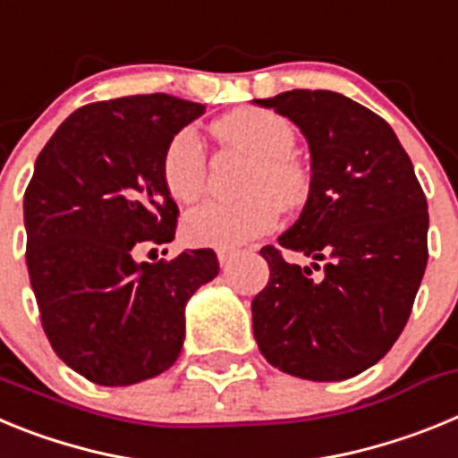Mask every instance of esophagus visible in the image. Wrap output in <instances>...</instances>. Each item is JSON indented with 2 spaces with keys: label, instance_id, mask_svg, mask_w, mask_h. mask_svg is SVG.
I'll use <instances>...</instances> for the list:
<instances>
[{
  "label": "esophagus",
  "instance_id": "obj_1",
  "mask_svg": "<svg viewBox=\"0 0 458 458\" xmlns=\"http://www.w3.org/2000/svg\"><path fill=\"white\" fill-rule=\"evenodd\" d=\"M233 257H236V252H233V250H217V261H220L222 268H226V266L232 264Z\"/></svg>",
  "mask_w": 458,
  "mask_h": 458
}]
</instances>
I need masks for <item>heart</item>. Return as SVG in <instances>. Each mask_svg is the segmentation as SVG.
Here are the masks:
<instances>
[{
	"label": "heart",
	"instance_id": "1",
	"mask_svg": "<svg viewBox=\"0 0 458 458\" xmlns=\"http://www.w3.org/2000/svg\"><path fill=\"white\" fill-rule=\"evenodd\" d=\"M216 131L225 140L257 157L248 181V197L238 201H204L183 220V236L201 248H238L277 225L282 204H293L305 190V176L291 160L295 132L284 116L268 109L242 107L222 116ZM163 181L179 201L199 199L206 188V144L188 125L167 141L163 153Z\"/></svg>",
	"mask_w": 458,
	"mask_h": 458
}]
</instances>
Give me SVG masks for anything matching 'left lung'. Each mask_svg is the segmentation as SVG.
I'll list each match as a JSON object with an SVG mask.
<instances>
[{
    "label": "left lung",
    "mask_w": 458,
    "mask_h": 458,
    "mask_svg": "<svg viewBox=\"0 0 458 458\" xmlns=\"http://www.w3.org/2000/svg\"><path fill=\"white\" fill-rule=\"evenodd\" d=\"M293 121L310 144L311 183L279 245L261 250L270 279L252 301L259 351L284 374L344 380L376 365L402 335L427 268V197L394 131L335 91L293 89L254 100Z\"/></svg>",
    "instance_id": "8db88e82"
}]
</instances>
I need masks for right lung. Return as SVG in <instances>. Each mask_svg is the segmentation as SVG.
Returning <instances> with one entry per match:
<instances>
[{"mask_svg": "<svg viewBox=\"0 0 458 458\" xmlns=\"http://www.w3.org/2000/svg\"><path fill=\"white\" fill-rule=\"evenodd\" d=\"M204 105L167 93L75 109L36 157L24 192L27 270L59 358L96 386L153 378L176 362L185 305L220 273L213 250L135 261L141 242H172L179 208L163 153Z\"/></svg>", "mask_w": 458, "mask_h": 458, "instance_id": "right-lung-1", "label": "right lung"}]
</instances>
